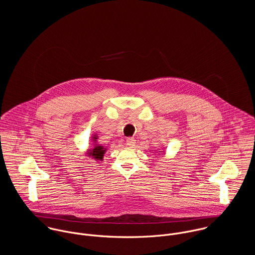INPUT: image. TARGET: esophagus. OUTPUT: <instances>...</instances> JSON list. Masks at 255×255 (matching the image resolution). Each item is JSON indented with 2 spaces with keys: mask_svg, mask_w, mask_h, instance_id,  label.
<instances>
[{
  "mask_svg": "<svg viewBox=\"0 0 255 255\" xmlns=\"http://www.w3.org/2000/svg\"><path fill=\"white\" fill-rule=\"evenodd\" d=\"M127 145L129 147H133L135 145V139L133 137H128L127 138Z\"/></svg>",
  "mask_w": 255,
  "mask_h": 255,
  "instance_id": "34e87169",
  "label": "esophagus"
}]
</instances>
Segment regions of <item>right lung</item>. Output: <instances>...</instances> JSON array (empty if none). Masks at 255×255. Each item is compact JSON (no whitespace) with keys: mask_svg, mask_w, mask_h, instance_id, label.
<instances>
[{"mask_svg":"<svg viewBox=\"0 0 255 255\" xmlns=\"http://www.w3.org/2000/svg\"><path fill=\"white\" fill-rule=\"evenodd\" d=\"M104 153H105V149L103 146L98 145L95 146L91 152H90V155H92V157L96 160H102L103 156H104Z\"/></svg>","mask_w":255,"mask_h":255,"instance_id":"obj_1","label":"right lung"}]
</instances>
